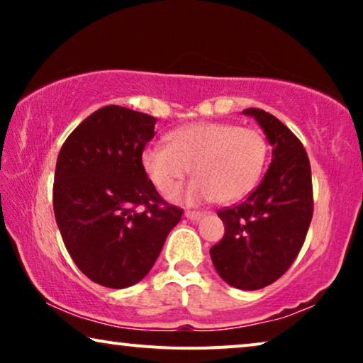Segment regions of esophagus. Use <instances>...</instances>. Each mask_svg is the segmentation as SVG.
Returning a JSON list of instances; mask_svg holds the SVG:
<instances>
[{
  "instance_id": "obj_1",
  "label": "esophagus",
  "mask_w": 363,
  "mask_h": 363,
  "mask_svg": "<svg viewBox=\"0 0 363 363\" xmlns=\"http://www.w3.org/2000/svg\"><path fill=\"white\" fill-rule=\"evenodd\" d=\"M185 216L188 218V220H191V221H198V220H201L203 216H205V213H203V211H191V210H188V211L185 213Z\"/></svg>"
}]
</instances>
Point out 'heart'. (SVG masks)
<instances>
[{"mask_svg":"<svg viewBox=\"0 0 363 363\" xmlns=\"http://www.w3.org/2000/svg\"><path fill=\"white\" fill-rule=\"evenodd\" d=\"M269 147L256 128L233 123L200 122L168 135V145H150L142 153L143 170L162 193H172L191 173L195 180L177 193L175 200L235 203L257 185Z\"/></svg>","mask_w":363,"mask_h":363,"instance_id":"1","label":"heart"}]
</instances>
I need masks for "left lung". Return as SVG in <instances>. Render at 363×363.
Here are the masks:
<instances>
[{
	"instance_id": "obj_1",
	"label": "left lung",
	"mask_w": 363,
	"mask_h": 363,
	"mask_svg": "<svg viewBox=\"0 0 363 363\" xmlns=\"http://www.w3.org/2000/svg\"><path fill=\"white\" fill-rule=\"evenodd\" d=\"M272 147V160L259 186L240 205L218 211L225 236L210 250L221 279L256 291L279 279L299 255L309 230L314 200L309 157L279 118L246 108Z\"/></svg>"
}]
</instances>
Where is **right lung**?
<instances>
[{
    "mask_svg": "<svg viewBox=\"0 0 363 363\" xmlns=\"http://www.w3.org/2000/svg\"><path fill=\"white\" fill-rule=\"evenodd\" d=\"M155 122L106 106L74 128L57 157L52 205L64 245L89 279L112 289L148 274L183 215L143 170Z\"/></svg>",
    "mask_w": 363,
    "mask_h": 363,
    "instance_id": "obj_1",
    "label": "right lung"
}]
</instances>
